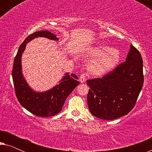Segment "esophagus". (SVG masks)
Masks as SVG:
<instances>
[{
    "mask_svg": "<svg viewBox=\"0 0 152 152\" xmlns=\"http://www.w3.org/2000/svg\"><path fill=\"white\" fill-rule=\"evenodd\" d=\"M86 76H85L84 74L83 75H81V76L80 77V82L81 83H84L85 82H86Z\"/></svg>",
    "mask_w": 152,
    "mask_h": 152,
    "instance_id": "obj_1",
    "label": "esophagus"
}]
</instances>
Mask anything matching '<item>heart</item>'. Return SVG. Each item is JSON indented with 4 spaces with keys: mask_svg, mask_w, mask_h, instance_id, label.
<instances>
[{
    "mask_svg": "<svg viewBox=\"0 0 152 152\" xmlns=\"http://www.w3.org/2000/svg\"><path fill=\"white\" fill-rule=\"evenodd\" d=\"M84 57L91 60L88 70L91 74L102 76L113 70L118 65L121 59V53L118 49L99 43L87 48Z\"/></svg>",
    "mask_w": 152,
    "mask_h": 152,
    "instance_id": "heart-1",
    "label": "heart"
}]
</instances>
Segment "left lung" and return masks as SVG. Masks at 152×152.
<instances>
[{
    "instance_id": "8db88e82",
    "label": "left lung",
    "mask_w": 152,
    "mask_h": 152,
    "mask_svg": "<svg viewBox=\"0 0 152 152\" xmlns=\"http://www.w3.org/2000/svg\"><path fill=\"white\" fill-rule=\"evenodd\" d=\"M143 64L140 53L130 45L126 61L102 78L87 80V102L93 115L111 120L129 113L142 88Z\"/></svg>"
}]
</instances>
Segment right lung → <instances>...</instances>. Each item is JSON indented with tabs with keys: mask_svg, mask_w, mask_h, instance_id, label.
<instances>
[{
	"mask_svg": "<svg viewBox=\"0 0 152 152\" xmlns=\"http://www.w3.org/2000/svg\"><path fill=\"white\" fill-rule=\"evenodd\" d=\"M44 37L58 41L59 38L48 30H41L30 34L20 45L14 61L12 78L16 97L22 107L30 113L39 117H50L61 111L66 99L78 86L76 75L64 74L58 84L49 90L40 92L32 89L28 84L22 72L21 59L27 43L35 38Z\"/></svg>",
	"mask_w": 152,
	"mask_h": 152,
	"instance_id": "right-lung-1",
	"label": "right lung"
}]
</instances>
